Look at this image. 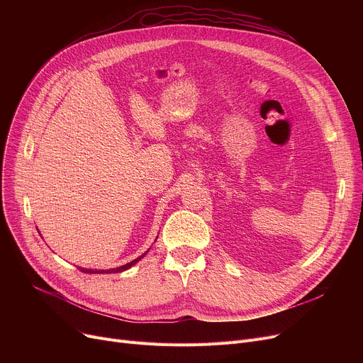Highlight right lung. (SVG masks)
<instances>
[{
	"instance_id": "1",
	"label": "right lung",
	"mask_w": 363,
	"mask_h": 363,
	"mask_svg": "<svg viewBox=\"0 0 363 363\" xmlns=\"http://www.w3.org/2000/svg\"><path fill=\"white\" fill-rule=\"evenodd\" d=\"M148 253V250L143 255V256H140V257H137V259H133L132 262H129V263H126V264H122V266H119V268H113V269H86V268H82V266H78V269L79 271H82L84 274H118V272H123V271H126V269H129L130 266H133L135 263H138L145 255Z\"/></svg>"
}]
</instances>
